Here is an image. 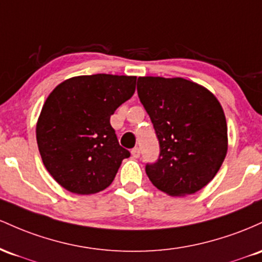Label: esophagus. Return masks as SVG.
Returning <instances> with one entry per match:
<instances>
[{
  "label": "esophagus",
  "mask_w": 262,
  "mask_h": 262,
  "mask_svg": "<svg viewBox=\"0 0 262 262\" xmlns=\"http://www.w3.org/2000/svg\"><path fill=\"white\" fill-rule=\"evenodd\" d=\"M131 155H132V157H134V158H139L140 155H141V151H140L139 147H135V148H132Z\"/></svg>",
  "instance_id": "obj_1"
}]
</instances>
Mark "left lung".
Wrapping results in <instances>:
<instances>
[{
    "instance_id": "1",
    "label": "left lung",
    "mask_w": 262,
    "mask_h": 262,
    "mask_svg": "<svg viewBox=\"0 0 262 262\" xmlns=\"http://www.w3.org/2000/svg\"><path fill=\"white\" fill-rule=\"evenodd\" d=\"M140 101L160 142L146 164L156 188L172 196L201 190L215 177L228 151L224 111L209 90L183 78L140 76Z\"/></svg>"
}]
</instances>
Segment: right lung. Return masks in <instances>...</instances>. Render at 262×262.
<instances>
[{"label":"right lung","instance_id":"add662e5","mask_svg":"<svg viewBox=\"0 0 262 262\" xmlns=\"http://www.w3.org/2000/svg\"><path fill=\"white\" fill-rule=\"evenodd\" d=\"M136 89V76H74L49 94L37 122L47 170L75 194H94L113 183L130 152L119 145L110 116Z\"/></svg>","mask_w":262,"mask_h":262}]
</instances>
